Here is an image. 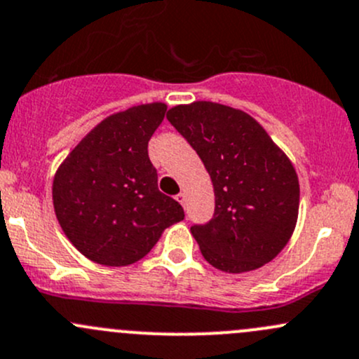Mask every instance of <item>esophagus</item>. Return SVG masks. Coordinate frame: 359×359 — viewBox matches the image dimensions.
<instances>
[{"label": "esophagus", "instance_id": "1", "mask_svg": "<svg viewBox=\"0 0 359 359\" xmlns=\"http://www.w3.org/2000/svg\"><path fill=\"white\" fill-rule=\"evenodd\" d=\"M176 201H178L180 204L183 205V207L187 205V194H183V191H180V194L176 195Z\"/></svg>", "mask_w": 359, "mask_h": 359}]
</instances>
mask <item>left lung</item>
Segmentation results:
<instances>
[{
    "instance_id": "8db88e82",
    "label": "left lung",
    "mask_w": 359,
    "mask_h": 359,
    "mask_svg": "<svg viewBox=\"0 0 359 359\" xmlns=\"http://www.w3.org/2000/svg\"><path fill=\"white\" fill-rule=\"evenodd\" d=\"M168 121L212 181V219L190 228L205 261L245 273L275 259L297 223L299 180L289 157L249 114L221 103L172 107Z\"/></svg>"
}]
</instances>
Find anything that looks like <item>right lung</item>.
<instances>
[{
  "label": "right lung",
  "mask_w": 359,
  "mask_h": 359,
  "mask_svg": "<svg viewBox=\"0 0 359 359\" xmlns=\"http://www.w3.org/2000/svg\"><path fill=\"white\" fill-rule=\"evenodd\" d=\"M165 103H147L107 117L67 155L53 180L62 230L88 259L128 266L152 250L162 231L184 217L157 187L149 140Z\"/></svg>",
  "instance_id": "add662e5"
}]
</instances>
